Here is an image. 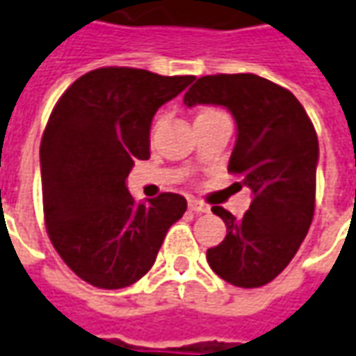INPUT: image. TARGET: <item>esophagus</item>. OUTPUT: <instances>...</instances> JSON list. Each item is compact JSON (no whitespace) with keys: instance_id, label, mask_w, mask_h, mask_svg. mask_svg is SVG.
I'll return each mask as SVG.
<instances>
[{"instance_id":"34e87169","label":"esophagus","mask_w":356,"mask_h":356,"mask_svg":"<svg viewBox=\"0 0 356 356\" xmlns=\"http://www.w3.org/2000/svg\"><path fill=\"white\" fill-rule=\"evenodd\" d=\"M188 209L193 210V212H197V214H204V212H209L210 207L204 204V202H200V200H197V198H191L188 200Z\"/></svg>"}]
</instances>
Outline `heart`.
Wrapping results in <instances>:
<instances>
[{"label":"heart","mask_w":356,"mask_h":356,"mask_svg":"<svg viewBox=\"0 0 356 356\" xmlns=\"http://www.w3.org/2000/svg\"><path fill=\"white\" fill-rule=\"evenodd\" d=\"M216 113H220V111H216V108H202L198 117H204V115H216Z\"/></svg>","instance_id":"b5f03b06"}]
</instances>
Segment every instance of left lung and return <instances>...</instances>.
I'll list each match as a JSON object with an SVG mask.
<instances>
[{
    "instance_id": "left-lung-1",
    "label": "left lung",
    "mask_w": 356,
    "mask_h": 356,
    "mask_svg": "<svg viewBox=\"0 0 356 356\" xmlns=\"http://www.w3.org/2000/svg\"><path fill=\"white\" fill-rule=\"evenodd\" d=\"M183 103L232 113L238 136L228 171L253 195L243 218L212 209L226 238L207 251L210 269L234 286H263L284 270L310 229L320 158L314 124L289 89L255 74L198 77Z\"/></svg>"
}]
</instances>
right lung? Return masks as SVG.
I'll use <instances>...</instances> for the list:
<instances>
[{"instance_id":"1","label":"right lung","mask_w":356,"mask_h":356,"mask_svg":"<svg viewBox=\"0 0 356 356\" xmlns=\"http://www.w3.org/2000/svg\"><path fill=\"white\" fill-rule=\"evenodd\" d=\"M195 76L99 67L60 97L40 142L48 236L70 269L97 289H124L152 269L187 200L136 202L127 177L149 158L152 118Z\"/></svg>"}]
</instances>
